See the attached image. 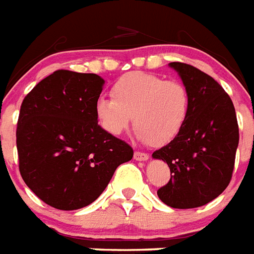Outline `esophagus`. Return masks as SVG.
Instances as JSON below:
<instances>
[{
	"label": "esophagus",
	"mask_w": 254,
	"mask_h": 254,
	"mask_svg": "<svg viewBox=\"0 0 254 254\" xmlns=\"http://www.w3.org/2000/svg\"><path fill=\"white\" fill-rule=\"evenodd\" d=\"M133 159L137 160V161H147V160L149 159V156H148L147 153H144V152L136 151L133 153Z\"/></svg>",
	"instance_id": "1"
}]
</instances>
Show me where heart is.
I'll return each mask as SVG.
<instances>
[{
    "label": "heart",
    "mask_w": 254,
    "mask_h": 254,
    "mask_svg": "<svg viewBox=\"0 0 254 254\" xmlns=\"http://www.w3.org/2000/svg\"><path fill=\"white\" fill-rule=\"evenodd\" d=\"M111 99L99 98V125L118 136L131 122L141 141L161 147L180 135L190 111V94L182 82L144 72L127 73L111 86Z\"/></svg>",
    "instance_id": "1"
}]
</instances>
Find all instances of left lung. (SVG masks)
<instances>
[{
    "mask_svg": "<svg viewBox=\"0 0 254 254\" xmlns=\"http://www.w3.org/2000/svg\"><path fill=\"white\" fill-rule=\"evenodd\" d=\"M190 94V111L173 141L153 152L166 161L169 182L157 195L173 208H194L222 194L232 178L239 145L236 111L230 95L211 76L185 63H170Z\"/></svg>",
    "mask_w": 254,
    "mask_h": 254,
    "instance_id": "obj_1",
    "label": "left lung"
}]
</instances>
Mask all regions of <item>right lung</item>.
<instances>
[{"mask_svg": "<svg viewBox=\"0 0 254 254\" xmlns=\"http://www.w3.org/2000/svg\"><path fill=\"white\" fill-rule=\"evenodd\" d=\"M103 84L94 73L60 69L22 102L19 172L32 192L58 210L93 203L118 166L132 159V148L98 125L95 105Z\"/></svg>", "mask_w": 254, "mask_h": 254, "instance_id": "obj_1", "label": "right lung"}]
</instances>
